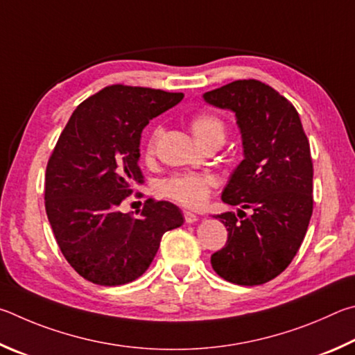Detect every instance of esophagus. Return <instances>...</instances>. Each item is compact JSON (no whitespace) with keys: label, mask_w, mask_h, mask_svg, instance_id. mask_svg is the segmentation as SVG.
I'll use <instances>...</instances> for the list:
<instances>
[{"label":"esophagus","mask_w":355,"mask_h":355,"mask_svg":"<svg viewBox=\"0 0 355 355\" xmlns=\"http://www.w3.org/2000/svg\"><path fill=\"white\" fill-rule=\"evenodd\" d=\"M184 216H185V221H187V223H196L198 220H200V216L189 212V210H184Z\"/></svg>","instance_id":"1"}]
</instances>
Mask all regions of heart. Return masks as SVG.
I'll list each match as a JSON object with an SVG mask.
<instances>
[{"label":"heart","instance_id":"1","mask_svg":"<svg viewBox=\"0 0 355 355\" xmlns=\"http://www.w3.org/2000/svg\"><path fill=\"white\" fill-rule=\"evenodd\" d=\"M191 132H193L195 139L198 140L201 146L206 145L210 140H225V123L220 116L214 114H200L196 115L190 123ZM162 135V128L157 126L149 135L148 145H146V155L151 157L154 154L155 145ZM215 187V179L207 174H193V173H185V174H176L165 179L160 184L162 195H165L170 200L181 202L184 206L189 207H200L207 201L210 195V190Z\"/></svg>","mask_w":355,"mask_h":355}]
</instances>
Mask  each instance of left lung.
Wrapping results in <instances>:
<instances>
[{
    "instance_id": "left-lung-1",
    "label": "left lung",
    "mask_w": 355,
    "mask_h": 355,
    "mask_svg": "<svg viewBox=\"0 0 355 355\" xmlns=\"http://www.w3.org/2000/svg\"><path fill=\"white\" fill-rule=\"evenodd\" d=\"M202 99L232 112L243 146L221 193L239 214L215 216L227 227V241L210 262L227 282L265 284L287 268L306 237L313 210L309 140L293 105L260 80H234Z\"/></svg>"
}]
</instances>
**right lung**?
Listing matches in <instances>:
<instances>
[{"mask_svg":"<svg viewBox=\"0 0 355 355\" xmlns=\"http://www.w3.org/2000/svg\"><path fill=\"white\" fill-rule=\"evenodd\" d=\"M182 93L110 85L85 99L60 134L45 178V209L74 271L104 287L145 272L162 235L184 225L173 202L146 201L139 216L120 212L143 184L141 132L149 120L182 101Z\"/></svg>","mask_w":355,"mask_h":355,"instance_id":"right-lung-1","label":"right lung"}]
</instances>
